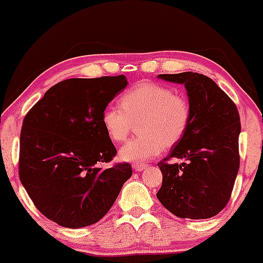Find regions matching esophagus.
Instances as JSON below:
<instances>
[{"mask_svg": "<svg viewBox=\"0 0 263 263\" xmlns=\"http://www.w3.org/2000/svg\"><path fill=\"white\" fill-rule=\"evenodd\" d=\"M132 167H134L136 172H141L147 167V164H144V163H135V164H132Z\"/></svg>", "mask_w": 263, "mask_h": 263, "instance_id": "34e87169", "label": "esophagus"}]
</instances>
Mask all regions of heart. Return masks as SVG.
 Masks as SVG:
<instances>
[{"label":"heart","mask_w":263,"mask_h":263,"mask_svg":"<svg viewBox=\"0 0 263 263\" xmlns=\"http://www.w3.org/2000/svg\"><path fill=\"white\" fill-rule=\"evenodd\" d=\"M120 109L107 106L101 114V125L112 142H122L137 123L138 135L120 149V158L140 163L158 156L182 141L192 119L188 99L172 87L142 81L120 98Z\"/></svg>","instance_id":"obj_1"}]
</instances>
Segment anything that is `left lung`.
Instances as JSON below:
<instances>
[{
	"label": "left lung",
	"instance_id": "left-lung-1",
	"mask_svg": "<svg viewBox=\"0 0 263 263\" xmlns=\"http://www.w3.org/2000/svg\"><path fill=\"white\" fill-rule=\"evenodd\" d=\"M159 79L183 84L192 107L188 131L158 163L163 174L157 198L183 219H209L230 200L240 156V116L236 105L203 74H161ZM182 161V163L170 160Z\"/></svg>",
	"mask_w": 263,
	"mask_h": 263
}]
</instances>
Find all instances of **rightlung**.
<instances>
[{"mask_svg":"<svg viewBox=\"0 0 263 263\" xmlns=\"http://www.w3.org/2000/svg\"><path fill=\"white\" fill-rule=\"evenodd\" d=\"M127 86L125 75L63 80L23 120L18 173L35 208L60 226L104 218L132 176L128 163L102 170L116 156L101 114Z\"/></svg>","mask_w":263,"mask_h":263,"instance_id":"add662e5","label":"right lung"}]
</instances>
